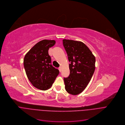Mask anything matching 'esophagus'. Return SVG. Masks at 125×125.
I'll list each match as a JSON object with an SVG mask.
<instances>
[{
	"instance_id": "obj_1",
	"label": "esophagus",
	"mask_w": 125,
	"mask_h": 125,
	"mask_svg": "<svg viewBox=\"0 0 125 125\" xmlns=\"http://www.w3.org/2000/svg\"><path fill=\"white\" fill-rule=\"evenodd\" d=\"M59 70L60 72H61V71H62V67H60L59 68Z\"/></svg>"
}]
</instances>
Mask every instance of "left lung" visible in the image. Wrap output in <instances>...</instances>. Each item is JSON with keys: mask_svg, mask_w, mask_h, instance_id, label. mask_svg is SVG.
<instances>
[{"mask_svg": "<svg viewBox=\"0 0 125 125\" xmlns=\"http://www.w3.org/2000/svg\"><path fill=\"white\" fill-rule=\"evenodd\" d=\"M63 44L70 62L69 76L64 78L65 89L68 93L77 95L91 80L95 68V58L82 42L63 39Z\"/></svg>", "mask_w": 125, "mask_h": 125, "instance_id": "left-lung-1", "label": "left lung"}]
</instances>
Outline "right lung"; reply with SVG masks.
I'll use <instances>...</instances> for the list:
<instances>
[{
  "label": "right lung",
  "instance_id": "add662e5",
  "mask_svg": "<svg viewBox=\"0 0 125 125\" xmlns=\"http://www.w3.org/2000/svg\"><path fill=\"white\" fill-rule=\"evenodd\" d=\"M56 43L54 40H41L26 54L23 65L27 77L36 88L45 91L50 88L59 73L51 64L48 50Z\"/></svg>",
  "mask_w": 125,
  "mask_h": 125
}]
</instances>
